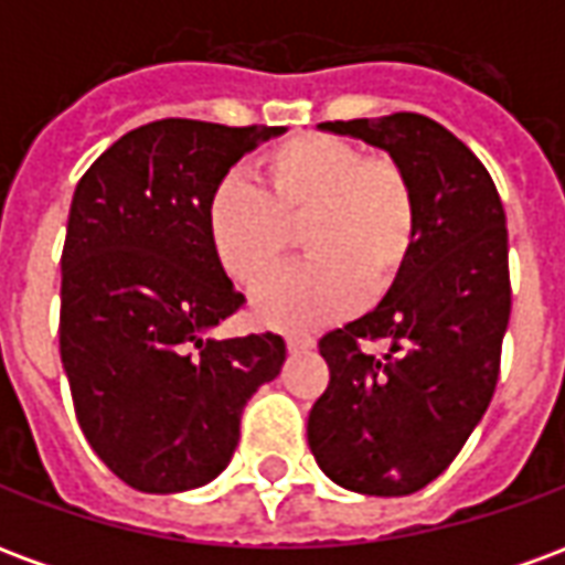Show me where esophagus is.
Returning <instances> with one entry per match:
<instances>
[{
  "instance_id": "1",
  "label": "esophagus",
  "mask_w": 565,
  "mask_h": 565,
  "mask_svg": "<svg viewBox=\"0 0 565 565\" xmlns=\"http://www.w3.org/2000/svg\"><path fill=\"white\" fill-rule=\"evenodd\" d=\"M315 348V339L311 335H287V351L290 354H306Z\"/></svg>"
}]
</instances>
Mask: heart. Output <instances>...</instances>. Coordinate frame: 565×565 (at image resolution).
Segmentation results:
<instances>
[{
  "instance_id": "b5f03b06",
  "label": "heart",
  "mask_w": 565,
  "mask_h": 565,
  "mask_svg": "<svg viewBox=\"0 0 565 565\" xmlns=\"http://www.w3.org/2000/svg\"><path fill=\"white\" fill-rule=\"evenodd\" d=\"M415 184L391 157L332 136H296L257 162V186L226 178L205 205L211 254L245 290L271 281L302 235L308 263L266 287L254 315L278 330L342 318L360 294L403 278L417 245Z\"/></svg>"
}]
</instances>
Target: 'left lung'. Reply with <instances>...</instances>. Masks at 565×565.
I'll list each match as a JSON object with an SVG mask.
<instances>
[{"label": "left lung", "instance_id": "8db88e82", "mask_svg": "<svg viewBox=\"0 0 565 565\" xmlns=\"http://www.w3.org/2000/svg\"><path fill=\"white\" fill-rule=\"evenodd\" d=\"M387 150L415 184L417 245L375 311L318 342L330 384L308 445L327 478L408 497L445 472L493 399L511 315L509 230L497 184L454 132L412 111L320 124ZM363 338H384L366 355Z\"/></svg>", "mask_w": 565, "mask_h": 565}]
</instances>
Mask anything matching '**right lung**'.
<instances>
[{
    "label": "right lung",
    "mask_w": 565,
    "mask_h": 565,
    "mask_svg": "<svg viewBox=\"0 0 565 565\" xmlns=\"http://www.w3.org/2000/svg\"><path fill=\"white\" fill-rule=\"evenodd\" d=\"M281 132L166 117L117 139L75 186L60 356L90 448L141 493L214 481L233 460L247 399L284 366L275 332L209 335L245 296L205 233L214 186Z\"/></svg>",
    "instance_id": "add662e5"
}]
</instances>
